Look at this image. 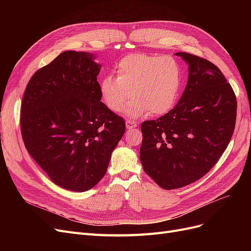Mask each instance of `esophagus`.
<instances>
[{
    "label": "esophagus",
    "instance_id": "obj_1",
    "mask_svg": "<svg viewBox=\"0 0 251 251\" xmlns=\"http://www.w3.org/2000/svg\"><path fill=\"white\" fill-rule=\"evenodd\" d=\"M126 128H134V127L137 126V124H136L135 121H132V120H126Z\"/></svg>",
    "mask_w": 251,
    "mask_h": 251
}]
</instances>
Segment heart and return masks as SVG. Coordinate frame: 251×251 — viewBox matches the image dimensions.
I'll return each instance as SVG.
<instances>
[{
    "instance_id": "1",
    "label": "heart",
    "mask_w": 251,
    "mask_h": 251,
    "mask_svg": "<svg viewBox=\"0 0 251 251\" xmlns=\"http://www.w3.org/2000/svg\"><path fill=\"white\" fill-rule=\"evenodd\" d=\"M117 77L104 76L100 90L103 102L113 112H120L132 95L126 113L139 117L144 113L163 115L176 103L182 86V69L172 56L133 53L116 65Z\"/></svg>"
}]
</instances>
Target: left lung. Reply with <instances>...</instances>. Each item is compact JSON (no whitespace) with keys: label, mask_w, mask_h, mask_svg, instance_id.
I'll list each match as a JSON object with an SVG mask.
<instances>
[{"label":"left lung","mask_w":251,"mask_h":251,"mask_svg":"<svg viewBox=\"0 0 251 251\" xmlns=\"http://www.w3.org/2000/svg\"><path fill=\"white\" fill-rule=\"evenodd\" d=\"M188 65L183 94L165 115L141 124L143 171L164 189L202 178L232 137L237 98L223 73L209 60L177 52Z\"/></svg>","instance_id":"8db88e82"}]
</instances>
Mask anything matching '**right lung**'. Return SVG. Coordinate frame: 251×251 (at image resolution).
<instances>
[{
  "instance_id": "add662e5",
  "label": "right lung",
  "mask_w": 251,
  "mask_h": 251,
  "mask_svg": "<svg viewBox=\"0 0 251 251\" xmlns=\"http://www.w3.org/2000/svg\"><path fill=\"white\" fill-rule=\"evenodd\" d=\"M88 52L65 51L30 78L21 107L25 147L52 182L73 192L94 187L126 131L100 101L101 66Z\"/></svg>"
}]
</instances>
